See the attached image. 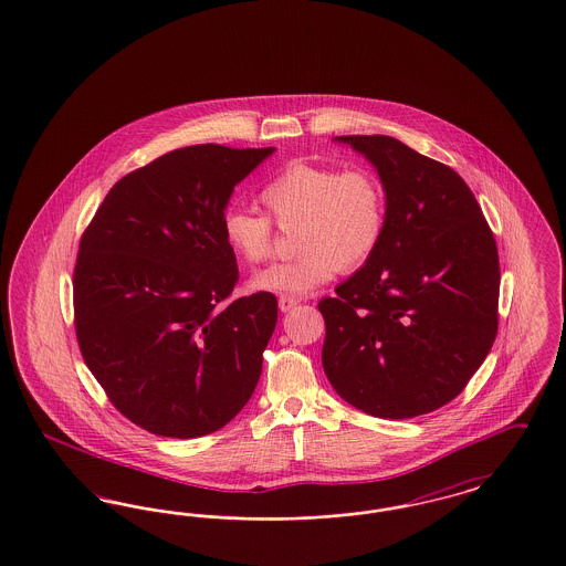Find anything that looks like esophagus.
Wrapping results in <instances>:
<instances>
[{
    "instance_id": "34e87169",
    "label": "esophagus",
    "mask_w": 566,
    "mask_h": 566,
    "mask_svg": "<svg viewBox=\"0 0 566 566\" xmlns=\"http://www.w3.org/2000/svg\"><path fill=\"white\" fill-rule=\"evenodd\" d=\"M298 303H301V296H294V294H282L277 298V305H280L282 312H291Z\"/></svg>"
}]
</instances>
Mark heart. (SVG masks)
Returning a JSON list of instances; mask_svg holds the SVG:
<instances>
[{
	"mask_svg": "<svg viewBox=\"0 0 566 566\" xmlns=\"http://www.w3.org/2000/svg\"><path fill=\"white\" fill-rule=\"evenodd\" d=\"M259 200L282 231H294L293 261L252 277L265 293L305 294L331 282L339 270H358L381 244L387 202L379 179L364 170L293 161L268 182ZM227 247L250 265L272 256L273 227L265 214L227 208Z\"/></svg>",
	"mask_w": 566,
	"mask_h": 566,
	"instance_id": "heart-1",
	"label": "heart"
}]
</instances>
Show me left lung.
<instances>
[{
	"label": "left lung",
	"instance_id": "left-lung-1",
	"mask_svg": "<svg viewBox=\"0 0 566 566\" xmlns=\"http://www.w3.org/2000/svg\"><path fill=\"white\" fill-rule=\"evenodd\" d=\"M384 182L381 244L317 303L322 366L352 407L410 419L449 405L497 337L499 254L472 189L398 138L337 136Z\"/></svg>",
	"mask_w": 566,
	"mask_h": 566
}]
</instances>
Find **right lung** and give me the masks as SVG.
I'll return each mask as SVG.
<instances>
[{
	"label": "right lung",
	"instance_id": "obj_1",
	"mask_svg": "<svg viewBox=\"0 0 566 566\" xmlns=\"http://www.w3.org/2000/svg\"><path fill=\"white\" fill-rule=\"evenodd\" d=\"M272 154L212 143L164 154L115 182L80 240V352L143 430H221L259 384L277 298L261 291L229 301L238 263L223 214L233 187Z\"/></svg>",
	"mask_w": 566,
	"mask_h": 566
}]
</instances>
